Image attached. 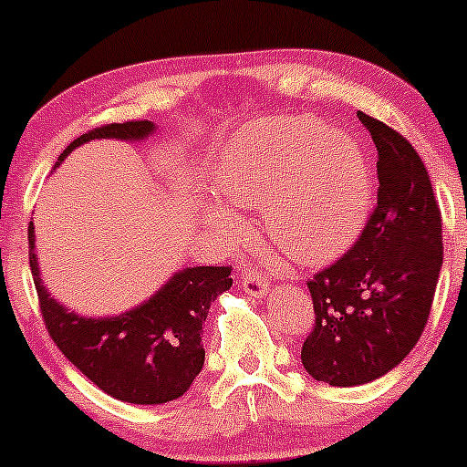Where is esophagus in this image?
<instances>
[{
  "label": "esophagus",
  "mask_w": 467,
  "mask_h": 467,
  "mask_svg": "<svg viewBox=\"0 0 467 467\" xmlns=\"http://www.w3.org/2000/svg\"><path fill=\"white\" fill-rule=\"evenodd\" d=\"M242 286L244 291H246L248 296H253V298H264L268 291V282L264 280L262 273L257 271H246L242 275Z\"/></svg>",
  "instance_id": "1"
}]
</instances>
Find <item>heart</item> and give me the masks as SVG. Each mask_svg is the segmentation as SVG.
Segmentation results:
<instances>
[{"instance_id": "b5f03b06", "label": "heart", "mask_w": 467, "mask_h": 467, "mask_svg": "<svg viewBox=\"0 0 467 467\" xmlns=\"http://www.w3.org/2000/svg\"><path fill=\"white\" fill-rule=\"evenodd\" d=\"M225 205L257 210L271 244L300 264L341 255L368 212L370 171L361 146L346 130L312 115L248 124L230 140L212 169ZM228 233L237 221L210 207Z\"/></svg>"}]
</instances>
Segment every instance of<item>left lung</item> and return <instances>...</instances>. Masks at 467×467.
Wrapping results in <instances>:
<instances>
[{
    "label": "left lung",
    "mask_w": 467,
    "mask_h": 467,
    "mask_svg": "<svg viewBox=\"0 0 467 467\" xmlns=\"http://www.w3.org/2000/svg\"><path fill=\"white\" fill-rule=\"evenodd\" d=\"M357 117L378 146V205L355 246L307 282L317 323L300 352L329 386L368 384L402 364L442 266L441 210L420 155L384 121Z\"/></svg>",
    "instance_id": "obj_1"
}]
</instances>
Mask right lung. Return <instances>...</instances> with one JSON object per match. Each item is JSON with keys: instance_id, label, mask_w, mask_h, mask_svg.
<instances>
[{"instance_id": "1", "label": "right lung", "mask_w": 467, "mask_h": 467, "mask_svg": "<svg viewBox=\"0 0 467 467\" xmlns=\"http://www.w3.org/2000/svg\"><path fill=\"white\" fill-rule=\"evenodd\" d=\"M153 130V121L101 126L74 140L56 167L89 140L140 142ZM29 264L42 318L58 350L103 393L130 404H164L190 390L205 361L201 334L210 305L233 286L230 266H187L138 307L119 317L88 318L69 312L45 289L33 223Z\"/></svg>"}]
</instances>
